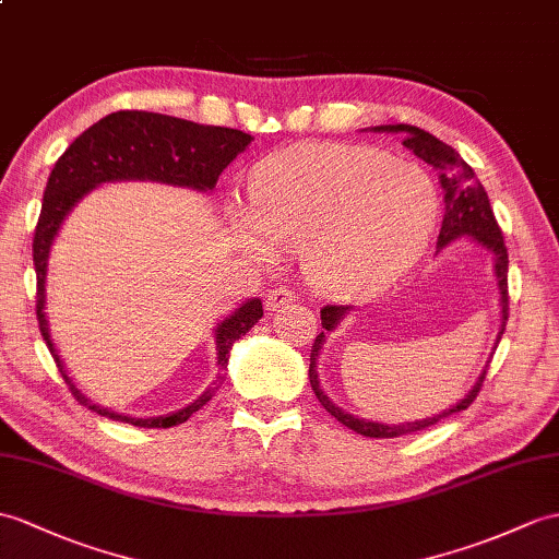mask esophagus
<instances>
[{
	"mask_svg": "<svg viewBox=\"0 0 559 559\" xmlns=\"http://www.w3.org/2000/svg\"><path fill=\"white\" fill-rule=\"evenodd\" d=\"M295 300V295H293V290H288V288H274V290H269L266 293V309L269 311H276V309H281V307H285V305H290Z\"/></svg>",
	"mask_w": 559,
	"mask_h": 559,
	"instance_id": "1",
	"label": "esophagus"
}]
</instances>
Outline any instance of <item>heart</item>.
Here are the masks:
<instances>
[{
    "label": "heart",
    "mask_w": 559,
    "mask_h": 559,
    "mask_svg": "<svg viewBox=\"0 0 559 559\" xmlns=\"http://www.w3.org/2000/svg\"><path fill=\"white\" fill-rule=\"evenodd\" d=\"M436 214L438 192L419 164L371 147L300 142L259 162L248 210L230 206V224L257 262L300 245L319 290L365 295L407 274Z\"/></svg>",
    "instance_id": "1"
}]
</instances>
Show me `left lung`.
<instances>
[{"label":"left lung","mask_w":559,"mask_h":559,"mask_svg":"<svg viewBox=\"0 0 559 559\" xmlns=\"http://www.w3.org/2000/svg\"><path fill=\"white\" fill-rule=\"evenodd\" d=\"M367 131L402 135V145L412 150L426 164H431L438 171L440 188H443V192H445V216H443V228H440V236H438V252H443L450 242H455L460 238H469L474 245H478V248H484L490 254L492 274H496L498 293H500V333L496 338V345H492V349H496L502 338V333H504V323H508V248H504L502 230L498 226L496 216H492L488 194L481 186V180L476 178L474 168L460 157V152L445 145V142L438 140L436 135L421 131V128H417V126H407V123L373 126V128H367ZM353 309L355 307H349V305H329L321 309L323 331L317 335L314 345H311V355H309L311 391H314V395L321 402V407L326 409L331 417L338 419L343 426L353 428V431L359 436L397 438V436H407L414 431H421V428L433 426L440 419L450 417V414L466 409L476 400L478 391H481V383L486 379L488 361H486L484 371L478 373V379L472 385V391L466 393L462 400H457V405H450L448 409L433 414V417L402 421V424H381V421H371L365 417H355V414H349L343 407L335 405V402L326 393H323L317 367H319L321 347H323V343H326V335L338 329L341 321L353 314Z\"/></svg>","instance_id":"8db88e82"}]
</instances>
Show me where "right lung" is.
Instances as JSON below:
<instances>
[{
	"label": "right lung",
	"instance_id": "right-lung-1",
	"mask_svg": "<svg viewBox=\"0 0 559 559\" xmlns=\"http://www.w3.org/2000/svg\"><path fill=\"white\" fill-rule=\"evenodd\" d=\"M252 140V135L236 131V128L202 126L152 111H116L90 126L83 135H78L69 150L61 154L55 168H51L33 240V262L37 274V323H40V333L51 357L57 361L63 381L69 383L73 397L83 407L102 414V417L140 428H168L188 421L194 412L212 400L221 383L226 381L233 343L242 338L264 317V309L259 297H250V300H245L238 309H233L228 317L216 323L214 343L218 371L214 381L206 385V391L198 400H192L190 405L145 419L128 417V414L95 405L83 391H78L67 367H63L57 347L51 343L45 311L49 252L63 221H67L73 206L87 192H93L104 183H116V180H154V183L210 192L216 188L221 171L240 152L248 150Z\"/></svg>",
	"mask_w": 559,
	"mask_h": 559
}]
</instances>
